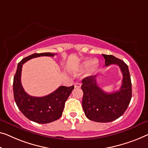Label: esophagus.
Here are the masks:
<instances>
[{"label": "esophagus", "mask_w": 148, "mask_h": 148, "mask_svg": "<svg viewBox=\"0 0 148 148\" xmlns=\"http://www.w3.org/2000/svg\"><path fill=\"white\" fill-rule=\"evenodd\" d=\"M74 87L75 88H80L81 87V84L79 82H77L76 84H74Z\"/></svg>", "instance_id": "obj_1"}]
</instances>
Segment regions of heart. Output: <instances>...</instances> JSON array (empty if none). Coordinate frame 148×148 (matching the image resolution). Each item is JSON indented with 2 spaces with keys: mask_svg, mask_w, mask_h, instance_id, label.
<instances>
[{
  "mask_svg": "<svg viewBox=\"0 0 148 148\" xmlns=\"http://www.w3.org/2000/svg\"><path fill=\"white\" fill-rule=\"evenodd\" d=\"M99 66H100V64L98 60H94L92 58H86L81 63L80 69L81 70L88 69V72L90 74H93L97 71Z\"/></svg>",
  "mask_w": 148,
  "mask_h": 148,
  "instance_id": "b5f03b06",
  "label": "heart"
}]
</instances>
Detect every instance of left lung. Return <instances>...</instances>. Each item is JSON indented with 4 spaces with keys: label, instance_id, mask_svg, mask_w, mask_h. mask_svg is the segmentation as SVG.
<instances>
[{
    "label": "left lung",
    "instance_id": "left-lung-1",
    "mask_svg": "<svg viewBox=\"0 0 148 148\" xmlns=\"http://www.w3.org/2000/svg\"><path fill=\"white\" fill-rule=\"evenodd\" d=\"M105 66L116 64L123 75L120 90L106 93L97 84L96 75L84 78L81 88L83 91L82 108L86 116L96 122H110L122 116L132 98V82L128 66L123 60L112 55L102 54Z\"/></svg>",
    "mask_w": 148,
    "mask_h": 148
}]
</instances>
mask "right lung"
Returning <instances> with one entry per match:
<instances>
[{
	"mask_svg": "<svg viewBox=\"0 0 148 148\" xmlns=\"http://www.w3.org/2000/svg\"><path fill=\"white\" fill-rule=\"evenodd\" d=\"M50 52L35 53L23 58L18 64L13 80V92L18 109L26 118L38 123H48L58 120L64 108L65 102L74 86L59 87L52 93L43 97L31 96L26 93L21 84L23 65L30 59L39 56H54Z\"/></svg>",
	"mask_w": 148,
	"mask_h": 148,
	"instance_id": "obj_1",
	"label": "right lung"
}]
</instances>
